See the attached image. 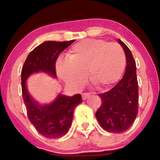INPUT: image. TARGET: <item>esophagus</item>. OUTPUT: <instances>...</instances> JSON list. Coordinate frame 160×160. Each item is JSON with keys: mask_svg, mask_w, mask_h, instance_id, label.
Wrapping results in <instances>:
<instances>
[{"mask_svg": "<svg viewBox=\"0 0 160 160\" xmlns=\"http://www.w3.org/2000/svg\"><path fill=\"white\" fill-rule=\"evenodd\" d=\"M91 95V93H89V92H85V93H82V100H86V98H89V96Z\"/></svg>", "mask_w": 160, "mask_h": 160, "instance_id": "1", "label": "esophagus"}]
</instances>
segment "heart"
<instances>
[{"instance_id":"heart-1","label":"heart","mask_w":160,"mask_h":160,"mask_svg":"<svg viewBox=\"0 0 160 160\" xmlns=\"http://www.w3.org/2000/svg\"><path fill=\"white\" fill-rule=\"evenodd\" d=\"M125 64V52L118 43L86 39L75 43L69 49L67 60L57 62L56 71L68 85L80 87L87 75L95 88L104 89L118 81Z\"/></svg>"}]
</instances>
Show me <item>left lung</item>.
I'll return each instance as SVG.
<instances>
[{"label":"left lung","mask_w":160,"mask_h":160,"mask_svg":"<svg viewBox=\"0 0 160 160\" xmlns=\"http://www.w3.org/2000/svg\"><path fill=\"white\" fill-rule=\"evenodd\" d=\"M118 41L126 57V71L114 87L98 94L102 104L95 113L100 126L112 133H122L128 129L136 118L138 111L136 65L127 46L120 40Z\"/></svg>","instance_id":"obj_1"}]
</instances>
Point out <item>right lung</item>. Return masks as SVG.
Masks as SVG:
<instances>
[{"label":"right lung","mask_w":160,"mask_h":160,"mask_svg":"<svg viewBox=\"0 0 160 160\" xmlns=\"http://www.w3.org/2000/svg\"><path fill=\"white\" fill-rule=\"evenodd\" d=\"M75 41H46L28 56L22 70V92L28 120L40 135L47 138H58L68 132L75 108L82 102L81 95L72 97L58 95L52 104L41 106L28 92L25 80L31 74L38 71L56 76V62L62 51Z\"/></svg>","instance_id":"right-lung-1"}]
</instances>
